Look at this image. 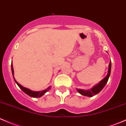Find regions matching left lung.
Segmentation results:
<instances>
[{
	"label": "left lung",
	"instance_id": "left-lung-1",
	"mask_svg": "<svg viewBox=\"0 0 126 126\" xmlns=\"http://www.w3.org/2000/svg\"><path fill=\"white\" fill-rule=\"evenodd\" d=\"M111 72V61L110 62L109 64L108 72L106 77H104L101 81H100L98 84H95L94 86H93L91 89L89 90H84L81 89H77V91L81 95H84V96H88V97H92L98 94L100 91L103 89V87L106 86V83H108V81Z\"/></svg>",
	"mask_w": 126,
	"mask_h": 126
}]
</instances>
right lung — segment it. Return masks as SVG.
I'll list each match as a JSON object with an SVG mask.
<instances>
[{
  "instance_id": "obj_1",
  "label": "right lung",
  "mask_w": 126,
  "mask_h": 126,
  "mask_svg": "<svg viewBox=\"0 0 126 126\" xmlns=\"http://www.w3.org/2000/svg\"><path fill=\"white\" fill-rule=\"evenodd\" d=\"M11 71H12V74H13V78H14V81H15L16 83L17 84L18 86L20 87V89L22 90L23 92H24L26 94L29 95V96H31V97H33V98H37V97L40 98V97H41V96H43V95H44L46 93L47 91H49L50 89H51V86H49V87H47V89H46L43 90V91H31V90L30 89L23 87V86H22L21 84H20L19 83H18V82L15 80V79H14V69H13V63H11Z\"/></svg>"
}]
</instances>
